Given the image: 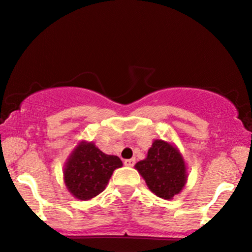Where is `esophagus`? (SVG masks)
<instances>
[{"instance_id":"esophagus-1","label":"esophagus","mask_w":252,"mask_h":252,"mask_svg":"<svg viewBox=\"0 0 252 252\" xmlns=\"http://www.w3.org/2000/svg\"><path fill=\"white\" fill-rule=\"evenodd\" d=\"M124 164H125L126 166L132 167V166H134V164H135V159H134V158H130V159H125L124 160Z\"/></svg>"}]
</instances>
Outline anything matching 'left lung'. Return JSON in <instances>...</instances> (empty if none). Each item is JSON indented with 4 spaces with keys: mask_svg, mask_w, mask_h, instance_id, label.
Here are the masks:
<instances>
[{
    "mask_svg": "<svg viewBox=\"0 0 252 252\" xmlns=\"http://www.w3.org/2000/svg\"><path fill=\"white\" fill-rule=\"evenodd\" d=\"M135 168L150 190L164 199L179 194L187 180L184 158L177 148L163 140L155 141L146 159L136 163Z\"/></svg>",
    "mask_w": 252,
    "mask_h": 252,
    "instance_id": "1",
    "label": "left lung"
}]
</instances>
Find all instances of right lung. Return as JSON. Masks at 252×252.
Instances as JSON below:
<instances>
[{"instance_id": "obj_1", "label": "right lung", "mask_w": 252, "mask_h": 252, "mask_svg": "<svg viewBox=\"0 0 252 252\" xmlns=\"http://www.w3.org/2000/svg\"><path fill=\"white\" fill-rule=\"evenodd\" d=\"M122 166L119 157L104 154L92 142H81L65 165V185L74 197L87 201L104 190L113 171Z\"/></svg>"}]
</instances>
